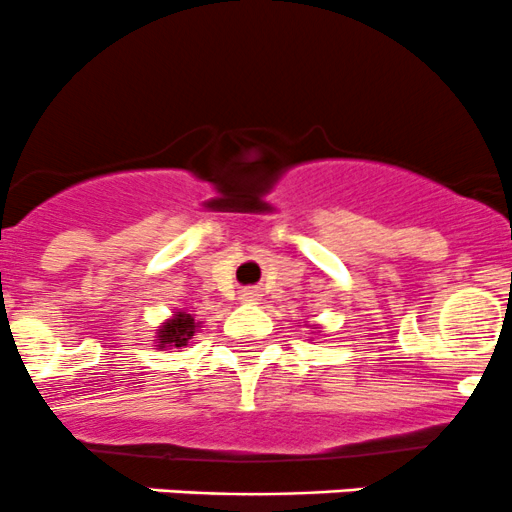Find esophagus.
<instances>
[{"label":"esophagus","instance_id":"esophagus-1","mask_svg":"<svg viewBox=\"0 0 512 512\" xmlns=\"http://www.w3.org/2000/svg\"><path fill=\"white\" fill-rule=\"evenodd\" d=\"M241 301H249V303L261 301V293H258L256 288H246V291H241Z\"/></svg>","mask_w":512,"mask_h":512}]
</instances>
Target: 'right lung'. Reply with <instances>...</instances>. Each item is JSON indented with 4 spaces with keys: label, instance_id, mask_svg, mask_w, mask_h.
Returning <instances> with one entry per match:
<instances>
[{
    "label": "right lung",
    "instance_id": "right-lung-1",
    "mask_svg": "<svg viewBox=\"0 0 512 512\" xmlns=\"http://www.w3.org/2000/svg\"><path fill=\"white\" fill-rule=\"evenodd\" d=\"M196 328H199V323L194 321V316H191V313L179 311L174 318H169V321L159 328L156 341H159V348H169V346L181 348L189 343V338L194 336Z\"/></svg>",
    "mask_w": 512,
    "mask_h": 512
}]
</instances>
